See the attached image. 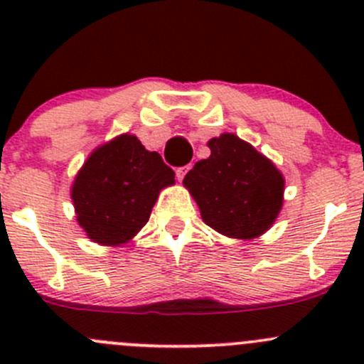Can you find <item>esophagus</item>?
Instances as JSON below:
<instances>
[{
    "label": "esophagus",
    "mask_w": 364,
    "mask_h": 364,
    "mask_svg": "<svg viewBox=\"0 0 364 364\" xmlns=\"http://www.w3.org/2000/svg\"><path fill=\"white\" fill-rule=\"evenodd\" d=\"M190 168H192V165H183V167H178V168H176V178H178L179 181H181V179L185 178L186 172H188Z\"/></svg>",
    "instance_id": "34e87169"
}]
</instances>
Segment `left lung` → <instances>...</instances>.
Listing matches in <instances>:
<instances>
[{"label":"left lung","instance_id":"left-lung-1","mask_svg":"<svg viewBox=\"0 0 364 364\" xmlns=\"http://www.w3.org/2000/svg\"><path fill=\"white\" fill-rule=\"evenodd\" d=\"M208 146L211 155L197 161L183 179L204 222L241 240L266 232L284 203L278 168L234 134H222Z\"/></svg>","mask_w":364,"mask_h":364}]
</instances>
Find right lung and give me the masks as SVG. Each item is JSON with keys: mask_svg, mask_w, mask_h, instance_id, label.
I'll list each match as a JSON object with an SVG mask.
<instances>
[{"mask_svg": "<svg viewBox=\"0 0 364 364\" xmlns=\"http://www.w3.org/2000/svg\"><path fill=\"white\" fill-rule=\"evenodd\" d=\"M174 183V171L134 135L98 148L72 188L79 225L102 245H119L149 220L159 193Z\"/></svg>", "mask_w": 364, "mask_h": 364, "instance_id": "obj_1", "label": "right lung"}]
</instances>
